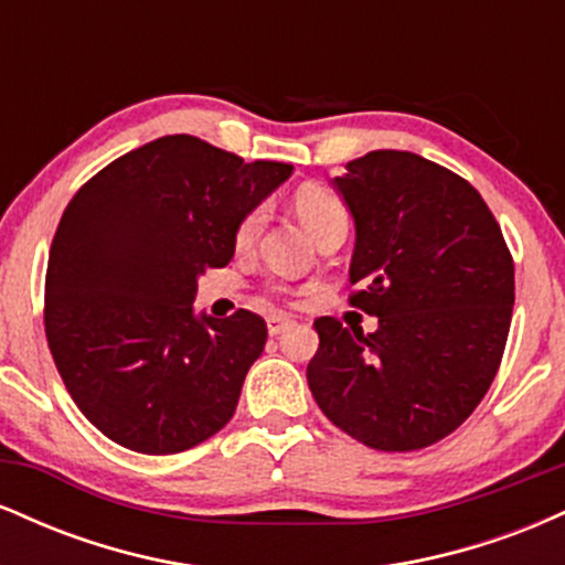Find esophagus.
<instances>
[{
    "label": "esophagus",
    "mask_w": 565,
    "mask_h": 565,
    "mask_svg": "<svg viewBox=\"0 0 565 565\" xmlns=\"http://www.w3.org/2000/svg\"><path fill=\"white\" fill-rule=\"evenodd\" d=\"M289 327H295V321H291L289 316H276V313L268 316V332L274 334V337L281 334V332H287Z\"/></svg>",
    "instance_id": "1"
}]
</instances>
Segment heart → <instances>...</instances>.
<instances>
[{"instance_id": "1", "label": "heart", "mask_w": 565, "mask_h": 565, "mask_svg": "<svg viewBox=\"0 0 565 565\" xmlns=\"http://www.w3.org/2000/svg\"><path fill=\"white\" fill-rule=\"evenodd\" d=\"M295 210H297V217H300V223L305 225V231H308L313 238H319L321 233L332 228V225L348 223L345 206L340 204V199H337L334 193L323 191V188H313V185L302 188V191L295 196ZM263 220H265L263 210L249 212V215L242 220V225H238L236 244L238 246L255 244L257 233L263 228Z\"/></svg>"}]
</instances>
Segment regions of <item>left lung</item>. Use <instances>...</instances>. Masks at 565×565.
Here are the masks:
<instances>
[{
  "label": "left lung",
  "mask_w": 565,
  "mask_h": 565,
  "mask_svg": "<svg viewBox=\"0 0 565 565\" xmlns=\"http://www.w3.org/2000/svg\"><path fill=\"white\" fill-rule=\"evenodd\" d=\"M334 188L355 223L350 305L377 332L316 319V404L377 451H417L457 430L497 377L515 268L481 193L408 151H372Z\"/></svg>",
  "instance_id": "8db88e82"
}]
</instances>
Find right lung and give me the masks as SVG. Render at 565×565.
I'll return each instance as SVG.
<instances>
[{
	"mask_svg": "<svg viewBox=\"0 0 565 565\" xmlns=\"http://www.w3.org/2000/svg\"><path fill=\"white\" fill-rule=\"evenodd\" d=\"M291 174L193 135L125 153L68 201L50 246L44 332L66 391L114 444L178 454L228 425L268 327L193 313L196 278Z\"/></svg>",
	"mask_w": 565,
	"mask_h": 565,
	"instance_id": "right-lung-1",
	"label": "right lung"
}]
</instances>
